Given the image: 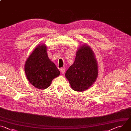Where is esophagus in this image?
<instances>
[{
    "label": "esophagus",
    "instance_id": "esophagus-1",
    "mask_svg": "<svg viewBox=\"0 0 131 131\" xmlns=\"http://www.w3.org/2000/svg\"><path fill=\"white\" fill-rule=\"evenodd\" d=\"M65 70H66L65 67H62V68H61V72H62V74L64 73V72H65Z\"/></svg>",
    "mask_w": 131,
    "mask_h": 131
}]
</instances>
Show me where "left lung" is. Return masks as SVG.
Segmentation results:
<instances>
[{"label":"left lung","mask_w":131,"mask_h":131,"mask_svg":"<svg viewBox=\"0 0 131 131\" xmlns=\"http://www.w3.org/2000/svg\"><path fill=\"white\" fill-rule=\"evenodd\" d=\"M98 76V66L94 52L87 45L81 46L73 64L65 73L72 90L82 92L93 84Z\"/></svg>","instance_id":"1"}]
</instances>
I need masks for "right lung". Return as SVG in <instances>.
I'll return each mask as SVG.
<instances>
[{"label": "right lung", "instance_id": "1", "mask_svg": "<svg viewBox=\"0 0 131 131\" xmlns=\"http://www.w3.org/2000/svg\"><path fill=\"white\" fill-rule=\"evenodd\" d=\"M47 46L39 45L34 50L25 64V72L28 81L35 88L44 90L60 74L56 65L49 59Z\"/></svg>", "mask_w": 131, "mask_h": 131}]
</instances>
